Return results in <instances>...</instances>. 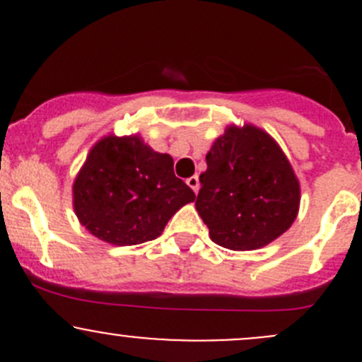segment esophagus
<instances>
[{
    "mask_svg": "<svg viewBox=\"0 0 362 362\" xmlns=\"http://www.w3.org/2000/svg\"><path fill=\"white\" fill-rule=\"evenodd\" d=\"M187 185L192 189V191L198 192L199 191V178L196 177V175H194V177H189L187 178Z\"/></svg>",
    "mask_w": 362,
    "mask_h": 362,
    "instance_id": "esophagus-1",
    "label": "esophagus"
}]
</instances>
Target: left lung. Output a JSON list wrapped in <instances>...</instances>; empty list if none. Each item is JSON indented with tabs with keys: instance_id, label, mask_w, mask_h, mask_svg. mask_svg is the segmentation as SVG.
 <instances>
[{
	"instance_id": "obj_1",
	"label": "left lung",
	"mask_w": 362,
	"mask_h": 362,
	"mask_svg": "<svg viewBox=\"0 0 362 362\" xmlns=\"http://www.w3.org/2000/svg\"><path fill=\"white\" fill-rule=\"evenodd\" d=\"M196 210L210 238L229 250H255L287 231L298 217L299 182L289 159L266 131L229 126L206 154Z\"/></svg>"
}]
</instances>
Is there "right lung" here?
I'll return each mask as SVG.
<instances>
[{"instance_id":"obj_1","label":"right lung","mask_w":362,"mask_h":362,"mask_svg":"<svg viewBox=\"0 0 362 362\" xmlns=\"http://www.w3.org/2000/svg\"><path fill=\"white\" fill-rule=\"evenodd\" d=\"M194 192L175 177L170 154L138 134L101 138L73 182V208L87 231L112 245L156 240Z\"/></svg>"}]
</instances>
